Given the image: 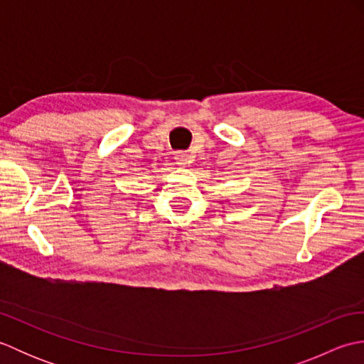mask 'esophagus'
<instances>
[{
    "label": "esophagus",
    "mask_w": 364,
    "mask_h": 364,
    "mask_svg": "<svg viewBox=\"0 0 364 364\" xmlns=\"http://www.w3.org/2000/svg\"><path fill=\"white\" fill-rule=\"evenodd\" d=\"M175 161H176V164L178 166H181V167H186L189 162H191V159H189V154H186V153H183V151H180V153H176L175 154Z\"/></svg>",
    "instance_id": "esophagus-1"
}]
</instances>
